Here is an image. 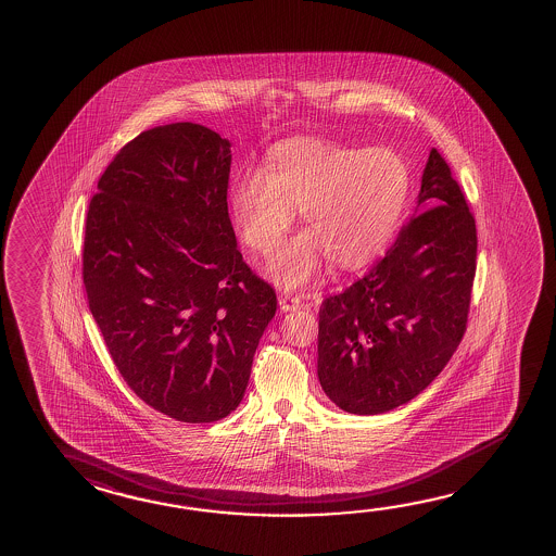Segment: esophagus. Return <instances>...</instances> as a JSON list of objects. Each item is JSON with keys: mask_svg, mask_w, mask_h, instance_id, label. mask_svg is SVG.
I'll list each match as a JSON object with an SVG mask.
<instances>
[{"mask_svg": "<svg viewBox=\"0 0 556 556\" xmlns=\"http://www.w3.org/2000/svg\"><path fill=\"white\" fill-rule=\"evenodd\" d=\"M279 306H281V312L301 311V308H304V302L299 296L281 294L279 296Z\"/></svg>", "mask_w": 556, "mask_h": 556, "instance_id": "34e87169", "label": "esophagus"}]
</instances>
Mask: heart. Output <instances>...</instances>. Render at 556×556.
I'll return each mask as SVG.
<instances>
[{
  "mask_svg": "<svg viewBox=\"0 0 556 556\" xmlns=\"http://www.w3.org/2000/svg\"><path fill=\"white\" fill-rule=\"evenodd\" d=\"M409 172L389 148L292 138L269 150L265 172L236 176L230 206L245 244L267 252L301 208L308 230L274 250L265 271L279 287L311 285L328 260L357 269L389 242L408 201Z\"/></svg>",
  "mask_w": 556,
  "mask_h": 556,
  "instance_id": "obj_1",
  "label": "heart"
}]
</instances>
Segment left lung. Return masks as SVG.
<instances>
[{"mask_svg":"<svg viewBox=\"0 0 556 556\" xmlns=\"http://www.w3.org/2000/svg\"><path fill=\"white\" fill-rule=\"evenodd\" d=\"M477 225L435 148L418 205L387 255L321 302L318 379L350 414L399 408L428 389L467 330Z\"/></svg>","mask_w":556,"mask_h":556,"instance_id":"1","label":"left lung"}]
</instances>
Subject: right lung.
Here are the masks:
<instances>
[{
  "instance_id": "add662e5",
  "label": "right lung",
  "mask_w": 556,
  "mask_h": 556,
  "mask_svg": "<svg viewBox=\"0 0 556 556\" xmlns=\"http://www.w3.org/2000/svg\"><path fill=\"white\" fill-rule=\"evenodd\" d=\"M230 142L195 123L121 148L89 203L84 285L118 372L138 399L187 424L244 399L277 311L228 216Z\"/></svg>"
}]
</instances>
